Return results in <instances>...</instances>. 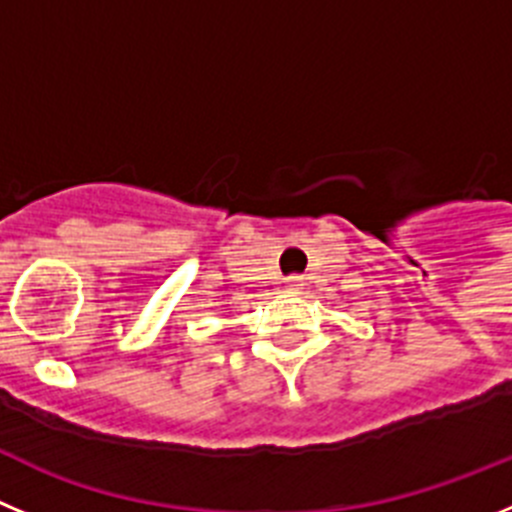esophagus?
Returning <instances> with one entry per match:
<instances>
[{
    "label": "esophagus",
    "mask_w": 512,
    "mask_h": 512,
    "mask_svg": "<svg viewBox=\"0 0 512 512\" xmlns=\"http://www.w3.org/2000/svg\"><path fill=\"white\" fill-rule=\"evenodd\" d=\"M301 285H303V278H298V275H290V278L285 280V290H290V293L301 290Z\"/></svg>",
    "instance_id": "1"
}]
</instances>
